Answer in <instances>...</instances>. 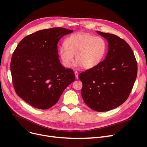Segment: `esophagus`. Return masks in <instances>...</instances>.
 Instances as JSON below:
<instances>
[{
    "label": "esophagus",
    "mask_w": 147,
    "mask_h": 147,
    "mask_svg": "<svg viewBox=\"0 0 147 147\" xmlns=\"http://www.w3.org/2000/svg\"><path fill=\"white\" fill-rule=\"evenodd\" d=\"M74 74H75L76 78V79H78V78H79V74H78V71H74Z\"/></svg>",
    "instance_id": "esophagus-1"
}]
</instances>
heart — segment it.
I'll list each match as a JSON object with an SVG mask.
<instances>
[{
  "label": "heart",
  "mask_w": 147,
  "mask_h": 147,
  "mask_svg": "<svg viewBox=\"0 0 147 147\" xmlns=\"http://www.w3.org/2000/svg\"><path fill=\"white\" fill-rule=\"evenodd\" d=\"M64 46L59 48L58 53L66 67L71 66L75 55L79 65L85 69L93 68L102 61L107 50V44L102 37L83 33L67 37Z\"/></svg>",
  "instance_id": "b5f03b06"
}]
</instances>
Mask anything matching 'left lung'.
I'll use <instances>...</instances> for the list:
<instances>
[{
    "instance_id": "8db88e82",
    "label": "left lung",
    "mask_w": 147,
    "mask_h": 147,
    "mask_svg": "<svg viewBox=\"0 0 147 147\" xmlns=\"http://www.w3.org/2000/svg\"><path fill=\"white\" fill-rule=\"evenodd\" d=\"M109 43L105 59L80 73L84 102L91 109L107 111L124 103L136 79L138 66L127 43L119 36L97 31Z\"/></svg>"
}]
</instances>
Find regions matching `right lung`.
<instances>
[{
    "label": "right lung",
    "mask_w": 147,
    "mask_h": 147,
    "mask_svg": "<svg viewBox=\"0 0 147 147\" xmlns=\"http://www.w3.org/2000/svg\"><path fill=\"white\" fill-rule=\"evenodd\" d=\"M73 30L54 27L25 37L14 51L11 61L13 85L17 94L36 109L55 105L65 89L75 80L72 69L58 59V43Z\"/></svg>",
    "instance_id": "1"
}]
</instances>
